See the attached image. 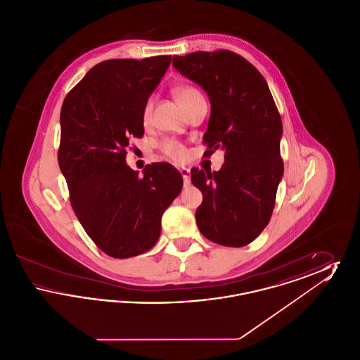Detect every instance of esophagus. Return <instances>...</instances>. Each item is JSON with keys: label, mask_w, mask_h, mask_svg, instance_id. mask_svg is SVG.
<instances>
[{"label": "esophagus", "mask_w": 360, "mask_h": 360, "mask_svg": "<svg viewBox=\"0 0 360 360\" xmlns=\"http://www.w3.org/2000/svg\"><path fill=\"white\" fill-rule=\"evenodd\" d=\"M179 172H181V175H182V178H184L185 186H188V185H190V170L186 169V167H181Z\"/></svg>", "instance_id": "1"}]
</instances>
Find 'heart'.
<instances>
[{"mask_svg":"<svg viewBox=\"0 0 360 360\" xmlns=\"http://www.w3.org/2000/svg\"><path fill=\"white\" fill-rule=\"evenodd\" d=\"M172 93H174L176 101L184 109H186L188 105H191L195 100L202 97L201 91L195 86L188 85V84L175 86ZM151 112H153V101L147 100L141 108V120L144 124L150 120ZM159 150L162 151V154L167 156L169 159H172L174 162H181L186 158L185 146L182 143H179L178 140H174V139H166V140L160 141Z\"/></svg>","mask_w":360,"mask_h":360,"instance_id":"obj_1","label":"heart"}]
</instances>
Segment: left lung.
<instances>
[{
  "label": "left lung",
  "instance_id": "8db88e82",
  "mask_svg": "<svg viewBox=\"0 0 360 360\" xmlns=\"http://www.w3.org/2000/svg\"><path fill=\"white\" fill-rule=\"evenodd\" d=\"M172 65L210 98L204 156L221 148L225 158L220 172L191 169V182L204 197L195 210L197 226L213 243L244 247L270 221L283 175L282 120L274 98L263 75L236 52L175 55Z\"/></svg>",
  "mask_w": 360,
  "mask_h": 360
}]
</instances>
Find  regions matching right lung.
Wrapping results in <instances>:
<instances>
[{"instance_id":"obj_1","label":"right lung","mask_w":360,"mask_h":360,"mask_svg":"<svg viewBox=\"0 0 360 360\" xmlns=\"http://www.w3.org/2000/svg\"><path fill=\"white\" fill-rule=\"evenodd\" d=\"M170 63L172 55L103 60L62 105L58 162L70 204L109 257H136L153 248L162 214L184 185L170 163L147 165L141 176L125 165L129 139L144 135L141 108Z\"/></svg>"}]
</instances>
